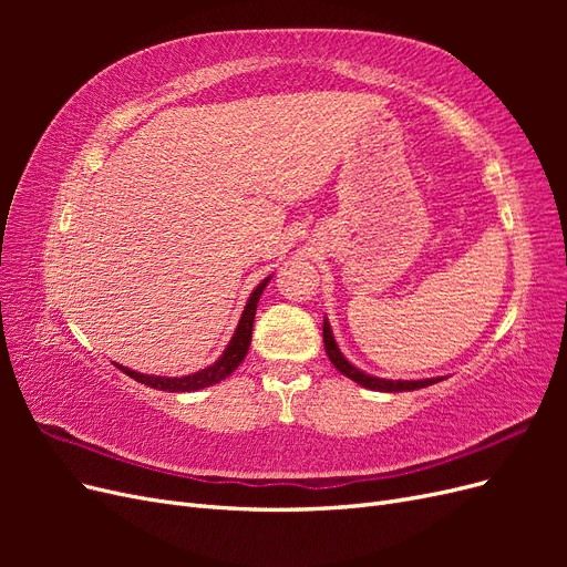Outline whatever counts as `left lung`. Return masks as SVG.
I'll return each instance as SVG.
<instances>
[{"instance_id": "obj_1", "label": "left lung", "mask_w": 567, "mask_h": 567, "mask_svg": "<svg viewBox=\"0 0 567 567\" xmlns=\"http://www.w3.org/2000/svg\"><path fill=\"white\" fill-rule=\"evenodd\" d=\"M323 348H326V354H329L331 364L340 371L346 373L348 379H352L354 383L364 385L369 390H379V392H404V390H419V388H427L433 385L442 379H423V381H388V379H375V375H369L364 371H359L357 367H352L346 357H342V352L338 350L336 340H333V333H331V323L329 319H323Z\"/></svg>"}]
</instances>
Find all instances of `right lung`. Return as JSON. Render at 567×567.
<instances>
[{"label": "right lung", "instance_id": "1", "mask_svg": "<svg viewBox=\"0 0 567 567\" xmlns=\"http://www.w3.org/2000/svg\"><path fill=\"white\" fill-rule=\"evenodd\" d=\"M269 279L271 277H267L250 293L246 310H244L241 319H238V326H236V331H234V336L229 340V346H227L225 352H221V357L217 359L215 364L205 367V369H200L196 373L182 375V379H167V375H146V373H140V371H132L127 367H120V364H115V367L120 371H125L130 379H134L136 383H144V385H151V388H156V390H167V392H194V390H203V388L225 381L227 375H231L238 369V364L244 362L246 354H248L250 338H252V321H255L257 300H260L262 290L269 284Z\"/></svg>", "mask_w": 567, "mask_h": 567}]
</instances>
